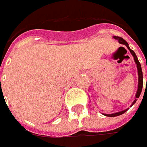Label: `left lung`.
<instances>
[{
    "label": "left lung",
    "instance_id": "1",
    "mask_svg": "<svg viewBox=\"0 0 147 147\" xmlns=\"http://www.w3.org/2000/svg\"><path fill=\"white\" fill-rule=\"evenodd\" d=\"M114 38H115V40H118L119 43L125 45V46H126V47H127V49L129 50V51L131 52V54L133 55V57H134V60H135V62H136V64H137V67H138V92H137V94H136V98H138L139 96H140V95H141L142 90V86H143V76H142V71L141 64H140V62L138 61V57H137V55H136L135 52L133 51V50H131V49L129 48V47H128V44H127V42H126V41H125V40H123L122 37H116V36L115 37H114ZM146 69H147V67H146ZM146 80H147V78H146ZM137 100H138V99H135V100H134V101L133 102L132 105L135 104V102L137 101ZM126 111H127V110H123V111L118 112V113H115V114H111V115H105L108 116V117H115V116L121 115H123V113H125Z\"/></svg>",
    "mask_w": 147,
    "mask_h": 147
}]
</instances>
